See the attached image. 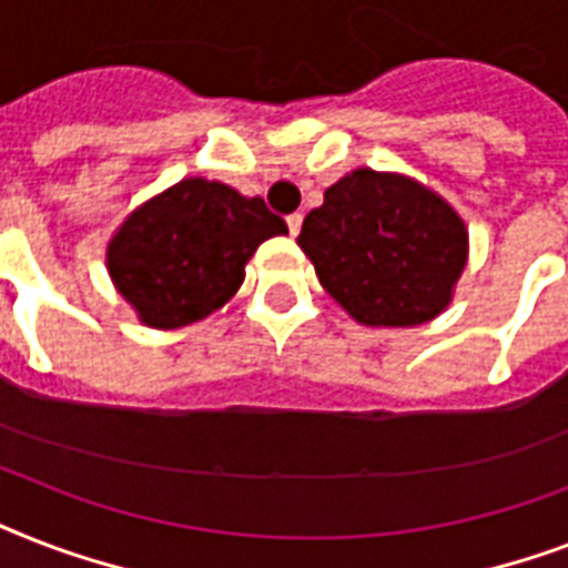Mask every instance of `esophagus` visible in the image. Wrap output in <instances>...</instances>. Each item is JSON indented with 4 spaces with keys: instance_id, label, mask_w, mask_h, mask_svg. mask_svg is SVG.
<instances>
[{
    "instance_id": "esophagus-1",
    "label": "esophagus",
    "mask_w": 568,
    "mask_h": 568,
    "mask_svg": "<svg viewBox=\"0 0 568 568\" xmlns=\"http://www.w3.org/2000/svg\"><path fill=\"white\" fill-rule=\"evenodd\" d=\"M285 223H288V232H292V235H297V232H301V226H303V214L301 212L288 214V217H285Z\"/></svg>"
}]
</instances>
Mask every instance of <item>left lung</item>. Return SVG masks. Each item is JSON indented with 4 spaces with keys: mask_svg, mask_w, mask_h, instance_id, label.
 <instances>
[{
    "mask_svg": "<svg viewBox=\"0 0 568 568\" xmlns=\"http://www.w3.org/2000/svg\"><path fill=\"white\" fill-rule=\"evenodd\" d=\"M297 244L363 327H418L448 310L468 262L459 212L404 173L356 168L324 191Z\"/></svg>",
    "mask_w": 568,
    "mask_h": 568,
    "instance_id": "8db88e82",
    "label": "left lung"
}]
</instances>
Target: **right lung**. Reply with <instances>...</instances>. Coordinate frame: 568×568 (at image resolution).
<instances>
[{
    "mask_svg": "<svg viewBox=\"0 0 568 568\" xmlns=\"http://www.w3.org/2000/svg\"><path fill=\"white\" fill-rule=\"evenodd\" d=\"M274 235H288V226L262 196L189 176L126 214L109 239L105 267L144 327H189L239 292L256 247Z\"/></svg>",
    "mask_w": 568,
    "mask_h": 568,
    "instance_id": "right-lung-1",
    "label": "right lung"
}]
</instances>
